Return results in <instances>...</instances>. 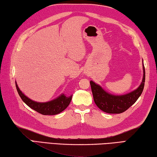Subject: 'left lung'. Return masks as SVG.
<instances>
[{
  "label": "left lung",
  "mask_w": 157,
  "mask_h": 157,
  "mask_svg": "<svg viewBox=\"0 0 157 157\" xmlns=\"http://www.w3.org/2000/svg\"><path fill=\"white\" fill-rule=\"evenodd\" d=\"M145 81V71L143 65V78L139 87L134 91L124 95L115 96L109 94L101 86L90 81L94 103L99 109L107 113H122L131 107L142 94Z\"/></svg>",
  "instance_id": "obj_1"
}]
</instances>
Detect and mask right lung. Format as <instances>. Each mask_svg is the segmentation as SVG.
I'll return each mask as SVG.
<instances>
[{
    "label": "right lung",
    "instance_id": "1",
    "mask_svg": "<svg viewBox=\"0 0 157 157\" xmlns=\"http://www.w3.org/2000/svg\"><path fill=\"white\" fill-rule=\"evenodd\" d=\"M16 87L20 97L25 104L39 113L45 115H57L63 111L70 104L71 97H72V95L70 97H66L64 94H62L57 99L53 100V101L45 103L36 102L25 96L19 90L17 83Z\"/></svg>",
    "mask_w": 157,
    "mask_h": 157
}]
</instances>
